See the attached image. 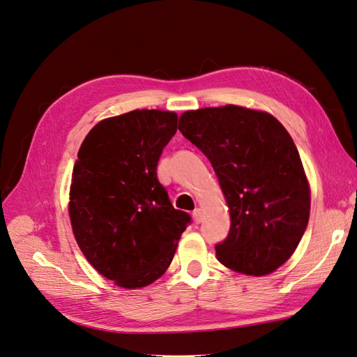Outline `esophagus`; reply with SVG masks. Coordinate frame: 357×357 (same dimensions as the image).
<instances>
[{"label": "esophagus", "mask_w": 357, "mask_h": 357, "mask_svg": "<svg viewBox=\"0 0 357 357\" xmlns=\"http://www.w3.org/2000/svg\"><path fill=\"white\" fill-rule=\"evenodd\" d=\"M192 218H194V222H195V224H199V222L203 221V212H202V208H195L194 213H192Z\"/></svg>", "instance_id": "34e87169"}]
</instances>
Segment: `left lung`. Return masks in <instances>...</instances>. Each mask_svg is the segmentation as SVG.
Segmentation results:
<instances>
[{
	"label": "left lung",
	"instance_id": "1",
	"mask_svg": "<svg viewBox=\"0 0 357 357\" xmlns=\"http://www.w3.org/2000/svg\"><path fill=\"white\" fill-rule=\"evenodd\" d=\"M178 130L211 160L230 212L216 259L247 275H268L298 247L310 186L291 135L271 113L234 104L186 110Z\"/></svg>",
	"mask_w": 357,
	"mask_h": 357
}]
</instances>
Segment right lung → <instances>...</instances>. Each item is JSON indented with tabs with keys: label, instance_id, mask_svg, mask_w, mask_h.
<instances>
[{
	"label": "right lung",
	"instance_id": "1",
	"mask_svg": "<svg viewBox=\"0 0 357 357\" xmlns=\"http://www.w3.org/2000/svg\"><path fill=\"white\" fill-rule=\"evenodd\" d=\"M177 121L176 112L155 109L106 118L77 154L68 204L74 238L88 262L124 289L165 274L190 221L155 172Z\"/></svg>",
	"mask_w": 357,
	"mask_h": 357
}]
</instances>
